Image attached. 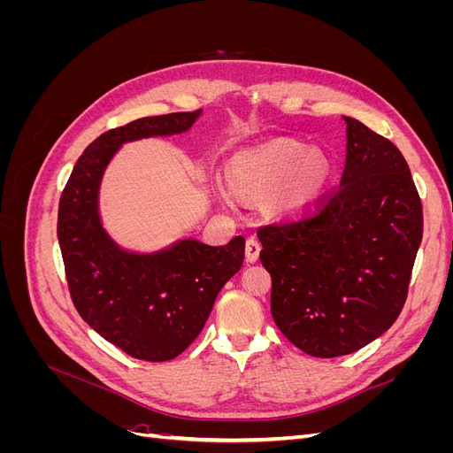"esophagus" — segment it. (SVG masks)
Returning <instances> with one entry per match:
<instances>
[{"mask_svg":"<svg viewBox=\"0 0 453 453\" xmlns=\"http://www.w3.org/2000/svg\"><path fill=\"white\" fill-rule=\"evenodd\" d=\"M258 253H260L258 240L248 238V242H245V260H248V263H257Z\"/></svg>","mask_w":453,"mask_h":453,"instance_id":"obj_1","label":"esophagus"}]
</instances>
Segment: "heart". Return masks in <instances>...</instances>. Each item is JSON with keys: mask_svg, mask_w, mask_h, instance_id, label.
Segmentation results:
<instances>
[{"mask_svg": "<svg viewBox=\"0 0 453 453\" xmlns=\"http://www.w3.org/2000/svg\"><path fill=\"white\" fill-rule=\"evenodd\" d=\"M331 164L318 150H310L304 143L278 140L263 147L242 150L232 158V181L245 195H268L278 187V208L298 211L319 195ZM219 195L232 203L234 193L225 183H217Z\"/></svg>", "mask_w": 453, "mask_h": 453, "instance_id": "obj_1", "label": "heart"}]
</instances>
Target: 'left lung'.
Wrapping results in <instances>:
<instances>
[{"label": "left lung", "mask_w": 453, "mask_h": 453, "mask_svg": "<svg viewBox=\"0 0 453 453\" xmlns=\"http://www.w3.org/2000/svg\"><path fill=\"white\" fill-rule=\"evenodd\" d=\"M340 187L318 211L263 226L260 263L283 336L311 357L365 348L399 318L423 234L421 200L389 140L351 117Z\"/></svg>", "instance_id": "1"}]
</instances>
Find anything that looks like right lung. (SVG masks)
I'll list each match as a JSON object with an SVG mask.
<instances>
[{"label":"right lung","mask_w":453,"mask_h":453,"mask_svg":"<svg viewBox=\"0 0 453 453\" xmlns=\"http://www.w3.org/2000/svg\"><path fill=\"white\" fill-rule=\"evenodd\" d=\"M193 113L143 117L109 130L79 157L58 205V243L73 304L88 326L130 357L162 363L183 353L208 321L223 285L242 268L245 240H177L153 253L122 250L100 217L107 164L130 142L183 134Z\"/></svg>","instance_id":"obj_1"}]
</instances>
